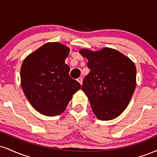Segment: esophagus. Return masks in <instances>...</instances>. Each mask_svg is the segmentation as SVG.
I'll return each mask as SVG.
<instances>
[{
    "label": "esophagus",
    "mask_w": 157,
    "mask_h": 157,
    "mask_svg": "<svg viewBox=\"0 0 157 157\" xmlns=\"http://www.w3.org/2000/svg\"><path fill=\"white\" fill-rule=\"evenodd\" d=\"M77 80L78 81L79 83H80V85H82V77H79V78L77 79Z\"/></svg>",
    "instance_id": "1"
}]
</instances>
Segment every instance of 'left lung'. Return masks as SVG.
Wrapping results in <instances>:
<instances>
[{
    "label": "left lung",
    "mask_w": 157,
    "mask_h": 157,
    "mask_svg": "<svg viewBox=\"0 0 157 157\" xmlns=\"http://www.w3.org/2000/svg\"><path fill=\"white\" fill-rule=\"evenodd\" d=\"M90 68L81 89L89 98L94 113L100 120L117 118L128 105L136 87V66L117 50L103 48L94 52L82 48Z\"/></svg>",
    "instance_id": "obj_1"
}]
</instances>
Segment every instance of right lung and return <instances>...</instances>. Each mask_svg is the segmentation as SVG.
<instances>
[{
	"label": "right lung",
	"instance_id": "add662e5",
	"mask_svg": "<svg viewBox=\"0 0 157 157\" xmlns=\"http://www.w3.org/2000/svg\"><path fill=\"white\" fill-rule=\"evenodd\" d=\"M69 51L58 42L46 43L27 56L21 66L25 96L36 111L46 116L62 113L81 88L69 76L70 68L65 63Z\"/></svg>",
	"mask_w": 157,
	"mask_h": 157
}]
</instances>
